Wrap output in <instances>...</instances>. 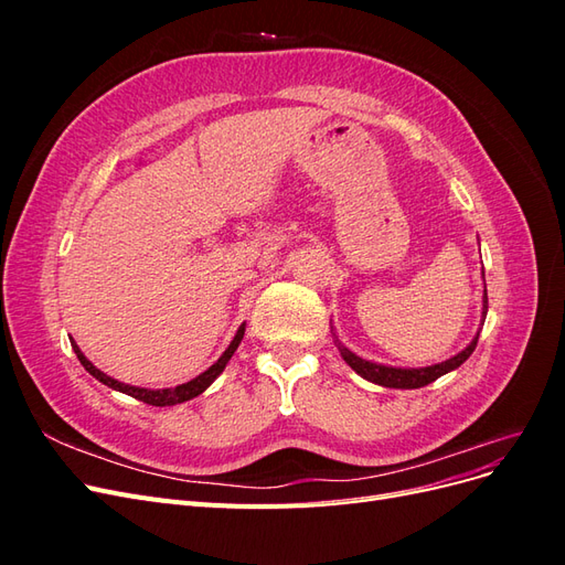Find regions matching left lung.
<instances>
[{
  "label": "left lung",
  "mask_w": 565,
  "mask_h": 565,
  "mask_svg": "<svg viewBox=\"0 0 565 565\" xmlns=\"http://www.w3.org/2000/svg\"><path fill=\"white\" fill-rule=\"evenodd\" d=\"M486 313H488V289H486V297H483V318H486ZM476 344H478V334L473 337V341L465 351L457 353L455 358H450V361L431 365V367H419V370H403V367H386V365L370 363V361H363V358H358L355 353H351L347 347H341V344H339V351H341V358H344V361L358 374H361L363 380H367L372 384L388 386V388H419V386L436 382L446 372L459 367L473 353Z\"/></svg>",
  "instance_id": "obj_1"
}]
</instances>
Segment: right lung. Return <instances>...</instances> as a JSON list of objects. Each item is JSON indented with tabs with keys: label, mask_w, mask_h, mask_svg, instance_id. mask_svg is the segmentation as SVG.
Listing matches in <instances>:
<instances>
[{
	"label": "right lung",
	"mask_w": 565,
	"mask_h": 565,
	"mask_svg": "<svg viewBox=\"0 0 565 565\" xmlns=\"http://www.w3.org/2000/svg\"><path fill=\"white\" fill-rule=\"evenodd\" d=\"M243 334H245V324H241V330H237V334L233 337L231 347L224 351V355H221L218 361H216L210 370H204L202 374H198L195 380L185 382V384H181V386H177V388H158V391L129 386V384H122V382H117V380L108 377V374H104L98 367H94V365L87 361V358H84V353L79 351V347L75 344V341H71V344H73V351H75L77 358H79V363L84 365V370H87V372L92 374V377H96L98 382H104L106 386H110V388H115V391L127 393V396H131V398H136V401L148 403V405H156V407H164V405H177V403H185V401H191V398L200 396V393H202L204 388H207V386L218 377L221 372H224L226 363L231 361V355L235 353L237 347H241Z\"/></svg>",
	"instance_id": "obj_1"
}]
</instances>
